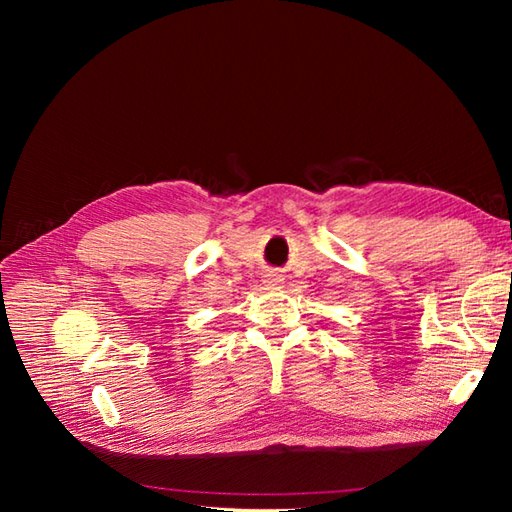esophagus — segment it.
<instances>
[{"label": "esophagus", "instance_id": "1", "mask_svg": "<svg viewBox=\"0 0 512 512\" xmlns=\"http://www.w3.org/2000/svg\"><path fill=\"white\" fill-rule=\"evenodd\" d=\"M266 284H268V286H279V284H281V275H277V273L266 275Z\"/></svg>", "mask_w": 512, "mask_h": 512}]
</instances>
